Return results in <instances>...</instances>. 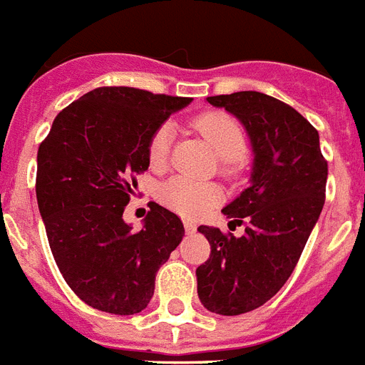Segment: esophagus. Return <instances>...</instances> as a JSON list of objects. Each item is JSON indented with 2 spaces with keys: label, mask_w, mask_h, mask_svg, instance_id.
Listing matches in <instances>:
<instances>
[{
  "label": "esophagus",
  "mask_w": 365,
  "mask_h": 365,
  "mask_svg": "<svg viewBox=\"0 0 365 365\" xmlns=\"http://www.w3.org/2000/svg\"><path fill=\"white\" fill-rule=\"evenodd\" d=\"M185 230H186V233H196V230H197L196 222H192V220H188V218H186V220H185Z\"/></svg>",
  "instance_id": "34e87169"
}]
</instances>
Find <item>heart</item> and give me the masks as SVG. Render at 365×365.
Segmentation results:
<instances>
[{"mask_svg":"<svg viewBox=\"0 0 365 365\" xmlns=\"http://www.w3.org/2000/svg\"><path fill=\"white\" fill-rule=\"evenodd\" d=\"M192 128L222 158L224 173H235L241 164V154L247 148L243 128L239 126L232 116L220 113V110L201 113L196 118H192ZM171 139H173L171 124H162L153 133L150 141H148L150 168L164 169L168 165ZM158 200L180 217L197 218L217 205L220 200V190L215 185L196 182V180L185 179V177H173L160 186Z\"/></svg>","mask_w":365,"mask_h":365,"instance_id":"b5f03b06","label":"heart"}]
</instances>
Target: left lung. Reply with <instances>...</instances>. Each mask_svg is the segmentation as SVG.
<instances>
[{"mask_svg": "<svg viewBox=\"0 0 365 365\" xmlns=\"http://www.w3.org/2000/svg\"><path fill=\"white\" fill-rule=\"evenodd\" d=\"M207 101L237 116L255 150L250 186L222 209L247 222L243 235L197 228L211 245L197 296L207 311L233 317L264 305L292 275L324 207L328 162L319 132L284 101L250 90Z\"/></svg>", "mask_w": 365, "mask_h": 365, "instance_id": "1", "label": "left lung"}]
</instances>
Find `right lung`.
I'll return each mask as SVG.
<instances>
[{"label": "right lung", "mask_w": 365, "mask_h": 365, "mask_svg": "<svg viewBox=\"0 0 365 365\" xmlns=\"http://www.w3.org/2000/svg\"><path fill=\"white\" fill-rule=\"evenodd\" d=\"M190 98L101 86L60 110L37 150V205L58 269L90 307L135 314L185 235L175 212L150 201L145 226L124 222L148 141Z\"/></svg>", "instance_id": "right-lung-1"}]
</instances>
